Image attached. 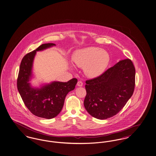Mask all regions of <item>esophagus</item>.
Here are the masks:
<instances>
[{"label": "esophagus", "mask_w": 156, "mask_h": 156, "mask_svg": "<svg viewBox=\"0 0 156 156\" xmlns=\"http://www.w3.org/2000/svg\"><path fill=\"white\" fill-rule=\"evenodd\" d=\"M83 85V83L81 81H79L77 82V86L78 87H82Z\"/></svg>", "instance_id": "esophagus-1"}]
</instances>
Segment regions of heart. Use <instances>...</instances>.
<instances>
[{
  "mask_svg": "<svg viewBox=\"0 0 156 156\" xmlns=\"http://www.w3.org/2000/svg\"><path fill=\"white\" fill-rule=\"evenodd\" d=\"M73 60L77 66L83 67L87 76L95 78L104 73L110 56L106 50L90 46L76 50L73 55Z\"/></svg>",
  "mask_w": 156,
  "mask_h": 156,
  "instance_id": "b5f03b06",
  "label": "heart"
}]
</instances>
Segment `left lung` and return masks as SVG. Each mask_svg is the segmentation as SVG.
<instances>
[{
    "label": "left lung",
    "mask_w": 156,
    "mask_h": 156,
    "mask_svg": "<svg viewBox=\"0 0 156 156\" xmlns=\"http://www.w3.org/2000/svg\"><path fill=\"white\" fill-rule=\"evenodd\" d=\"M135 83V69L132 61L120 60L99 76L86 81L85 109L96 119L113 117L131 98Z\"/></svg>",
    "instance_id": "1"
}]
</instances>
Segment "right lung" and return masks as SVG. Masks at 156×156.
Listing matches in <instances>:
<instances>
[{"mask_svg":"<svg viewBox=\"0 0 156 156\" xmlns=\"http://www.w3.org/2000/svg\"><path fill=\"white\" fill-rule=\"evenodd\" d=\"M56 44H42L36 50L27 54L22 59L17 78V89L25 106L35 115L46 119L56 117L62 110L66 96L75 89L77 79L67 82L53 81L40 87H34L30 81L33 78V63L37 51H42Z\"/></svg>","mask_w":156,"mask_h":156,"instance_id":"obj_1","label":"right lung"}]
</instances>
